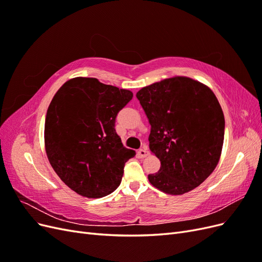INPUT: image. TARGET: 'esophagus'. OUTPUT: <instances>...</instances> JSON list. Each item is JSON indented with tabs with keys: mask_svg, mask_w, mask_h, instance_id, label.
<instances>
[{
	"mask_svg": "<svg viewBox=\"0 0 262 262\" xmlns=\"http://www.w3.org/2000/svg\"><path fill=\"white\" fill-rule=\"evenodd\" d=\"M138 154H139V156L141 157V158H144V157H146L148 154H149V152H148V149H147V147H142V148H140L139 149V152H138Z\"/></svg>",
	"mask_w": 262,
	"mask_h": 262,
	"instance_id": "esophagus-1",
	"label": "esophagus"
}]
</instances>
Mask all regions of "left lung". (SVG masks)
Segmentation results:
<instances>
[{
	"mask_svg": "<svg viewBox=\"0 0 262 262\" xmlns=\"http://www.w3.org/2000/svg\"><path fill=\"white\" fill-rule=\"evenodd\" d=\"M148 118L149 149L161 168L150 184L168 194L191 191L219 163L224 141L223 110L214 93L200 82L177 76L137 93Z\"/></svg>",
	"mask_w": 262,
	"mask_h": 262,
	"instance_id": "1",
	"label": "left lung"
}]
</instances>
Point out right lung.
<instances>
[{"mask_svg": "<svg viewBox=\"0 0 262 262\" xmlns=\"http://www.w3.org/2000/svg\"><path fill=\"white\" fill-rule=\"evenodd\" d=\"M132 97L128 90L92 77L72 78L54 95L45 122L46 152L76 193L101 198L120 185L124 164L136 152L122 145L116 118Z\"/></svg>", "mask_w": 262, "mask_h": 262, "instance_id": "add662e5", "label": "right lung"}]
</instances>
